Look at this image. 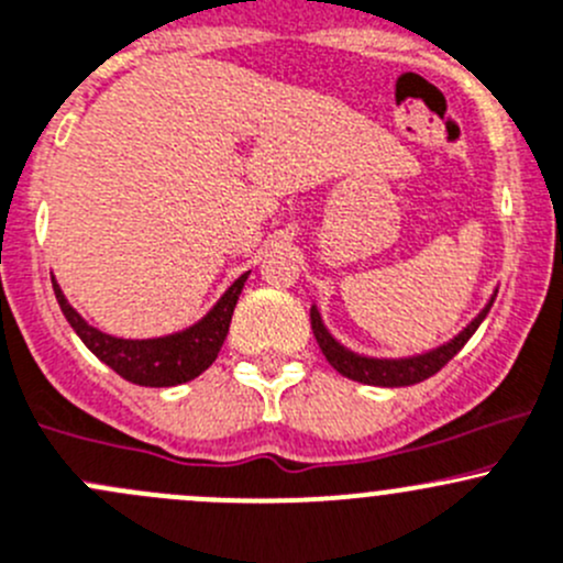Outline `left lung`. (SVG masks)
<instances>
[{
  "instance_id": "8db88e82",
  "label": "left lung",
  "mask_w": 563,
  "mask_h": 563,
  "mask_svg": "<svg viewBox=\"0 0 563 563\" xmlns=\"http://www.w3.org/2000/svg\"><path fill=\"white\" fill-rule=\"evenodd\" d=\"M498 289H493L489 300L484 303V309L449 342L438 344V347L424 350V353L416 355H402V358H377V355H364L355 353V350L344 347L336 336L325 328L322 322L320 309L311 303V331H314L317 344H320L322 355L328 358V364L339 372V375L350 377V380L366 383V386H383V388H399V386H413V383L427 380V377L435 375L438 369L449 364L460 350L465 347V342L476 333V328L482 325V320L487 317L489 306H493Z\"/></svg>"
}]
</instances>
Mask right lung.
<instances>
[{
	"instance_id": "right-lung-1",
	"label": "right lung",
	"mask_w": 563,
	"mask_h": 563,
	"mask_svg": "<svg viewBox=\"0 0 563 563\" xmlns=\"http://www.w3.org/2000/svg\"><path fill=\"white\" fill-rule=\"evenodd\" d=\"M246 279L249 271L227 287V292L216 300L213 309L202 320L183 328V331L153 339H120L98 331L68 303L57 279H52V284L65 320L79 333L81 342L90 347V353L98 355L106 366H111L128 383L150 388H169L194 380V377H199L213 364L221 344H224L227 331H230L232 311H235V303L241 298V289Z\"/></svg>"
}]
</instances>
